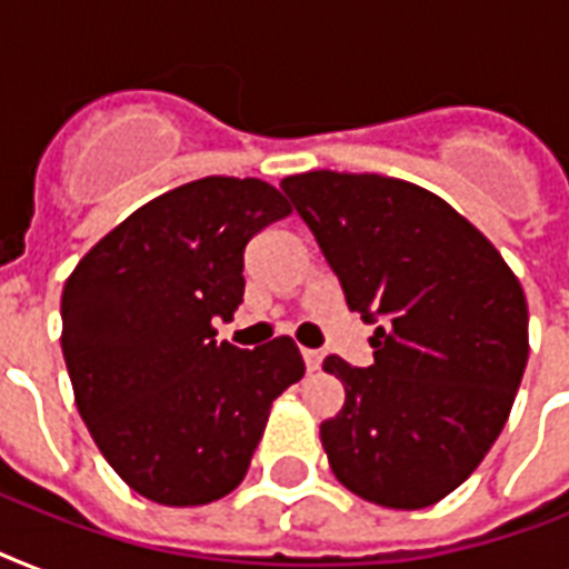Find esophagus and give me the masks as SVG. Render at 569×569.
Here are the masks:
<instances>
[{
  "label": "esophagus",
  "mask_w": 569,
  "mask_h": 569,
  "mask_svg": "<svg viewBox=\"0 0 569 569\" xmlns=\"http://www.w3.org/2000/svg\"><path fill=\"white\" fill-rule=\"evenodd\" d=\"M321 360H325V355H321L319 348H307V351H303V363H307L310 372H319Z\"/></svg>",
  "instance_id": "esophagus-1"
}]
</instances>
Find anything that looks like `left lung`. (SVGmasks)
<instances>
[{"mask_svg":"<svg viewBox=\"0 0 569 569\" xmlns=\"http://www.w3.org/2000/svg\"><path fill=\"white\" fill-rule=\"evenodd\" d=\"M280 189L348 307L378 325L375 363L325 360L346 405L321 422L330 469L366 502L416 511L472 476L529 360V303L502 253L431 191L378 173L310 171Z\"/></svg>","mask_w":569,"mask_h":569,"instance_id":"left-lung-1","label":"left lung"}]
</instances>
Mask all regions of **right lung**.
I'll list each match as a JSON object with an SVG mask.
<instances>
[{
  "label": "right lung",
  "mask_w": 569,
  "mask_h": 569,
  "mask_svg": "<svg viewBox=\"0 0 569 569\" xmlns=\"http://www.w3.org/2000/svg\"><path fill=\"white\" fill-rule=\"evenodd\" d=\"M292 212L262 180L203 177L156 197L93 244L61 295V351L102 458L171 508L241 485L271 401L303 378L289 337L218 342L244 295V248Z\"/></svg>",
  "instance_id": "add662e5"
}]
</instances>
